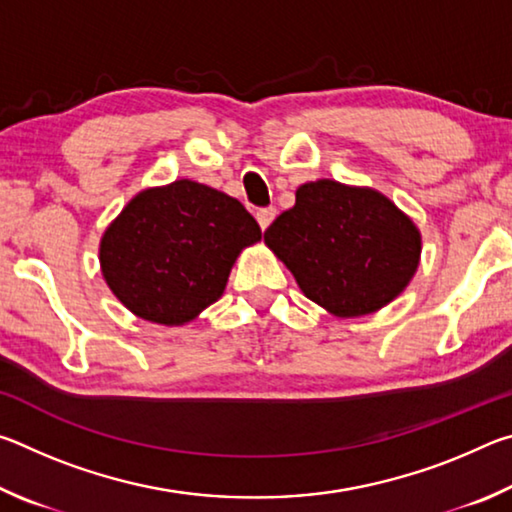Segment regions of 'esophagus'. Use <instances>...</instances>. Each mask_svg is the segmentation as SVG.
Masks as SVG:
<instances>
[{"label": "esophagus", "mask_w": 512, "mask_h": 512, "mask_svg": "<svg viewBox=\"0 0 512 512\" xmlns=\"http://www.w3.org/2000/svg\"><path fill=\"white\" fill-rule=\"evenodd\" d=\"M275 207H262V210H257V221H259V225H262V230H266L268 225L273 223V219H275Z\"/></svg>", "instance_id": "34e87169"}]
</instances>
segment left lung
Instances as JSON below:
<instances>
[{"instance_id":"obj_1","label":"left lung","mask_w":512,"mask_h":512,"mask_svg":"<svg viewBox=\"0 0 512 512\" xmlns=\"http://www.w3.org/2000/svg\"><path fill=\"white\" fill-rule=\"evenodd\" d=\"M309 300L363 316L400 296L418 268L420 232L372 189L334 180L302 185L296 205L264 232Z\"/></svg>"}]
</instances>
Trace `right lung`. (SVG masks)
<instances>
[{"label": "right lung", "instance_id": "obj_1", "mask_svg": "<svg viewBox=\"0 0 512 512\" xmlns=\"http://www.w3.org/2000/svg\"><path fill=\"white\" fill-rule=\"evenodd\" d=\"M262 239L237 198L192 180L137 194L101 239L112 293L144 320L183 325L221 298L241 248Z\"/></svg>", "mask_w": 512, "mask_h": 512}]
</instances>
